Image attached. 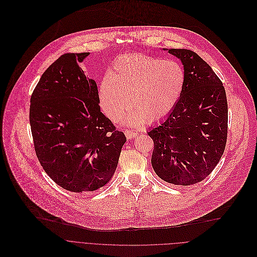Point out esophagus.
Segmentation results:
<instances>
[{
  "label": "esophagus",
  "mask_w": 257,
  "mask_h": 257,
  "mask_svg": "<svg viewBox=\"0 0 257 257\" xmlns=\"http://www.w3.org/2000/svg\"><path fill=\"white\" fill-rule=\"evenodd\" d=\"M124 134H125V136H126V138L130 140V139H133V138H136L137 137V133H135V132H133V131H131V130H126L125 132H124Z\"/></svg>",
  "instance_id": "34e87169"
}]
</instances>
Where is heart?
I'll return each mask as SVG.
<instances>
[{
  "instance_id": "heart-1",
  "label": "heart",
  "mask_w": 257,
  "mask_h": 257,
  "mask_svg": "<svg viewBox=\"0 0 257 257\" xmlns=\"http://www.w3.org/2000/svg\"><path fill=\"white\" fill-rule=\"evenodd\" d=\"M185 85L180 64L145 55H123L112 64L99 87L100 106L112 121L126 116L128 125L155 122L176 105Z\"/></svg>"
}]
</instances>
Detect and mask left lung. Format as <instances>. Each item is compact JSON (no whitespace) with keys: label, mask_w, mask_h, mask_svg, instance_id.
Wrapping results in <instances>:
<instances>
[{"label":"left lung","mask_w":257,"mask_h":257,"mask_svg":"<svg viewBox=\"0 0 257 257\" xmlns=\"http://www.w3.org/2000/svg\"><path fill=\"white\" fill-rule=\"evenodd\" d=\"M179 59L185 85L167 117L148 135L153 139L152 166L168 183L191 185L211 174L227 142L228 103L223 83L197 54L164 49Z\"/></svg>","instance_id":"1"}]
</instances>
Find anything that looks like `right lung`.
I'll use <instances>...</instances> for the list:
<instances>
[{"label": "right lung", "mask_w": 257, "mask_h": 257, "mask_svg": "<svg viewBox=\"0 0 257 257\" xmlns=\"http://www.w3.org/2000/svg\"><path fill=\"white\" fill-rule=\"evenodd\" d=\"M88 56L65 54L51 64L31 95L29 111L41 166L58 185L78 193L109 182L126 142L100 111L97 84L79 66Z\"/></svg>", "instance_id": "right-lung-1"}]
</instances>
